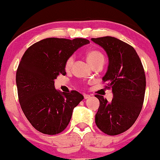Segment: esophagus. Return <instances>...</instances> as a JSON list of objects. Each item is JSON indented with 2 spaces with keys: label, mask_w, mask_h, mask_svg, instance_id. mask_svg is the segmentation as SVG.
I'll return each instance as SVG.
<instances>
[{
  "label": "esophagus",
  "mask_w": 160,
  "mask_h": 160,
  "mask_svg": "<svg viewBox=\"0 0 160 160\" xmlns=\"http://www.w3.org/2000/svg\"><path fill=\"white\" fill-rule=\"evenodd\" d=\"M91 96L89 95V94H84V98L85 99H88V98H90Z\"/></svg>",
  "instance_id": "34e87169"
}]
</instances>
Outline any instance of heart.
Wrapping results in <instances>:
<instances>
[{
	"instance_id": "obj_1",
	"label": "heart",
	"mask_w": 160,
	"mask_h": 160,
	"mask_svg": "<svg viewBox=\"0 0 160 160\" xmlns=\"http://www.w3.org/2000/svg\"><path fill=\"white\" fill-rule=\"evenodd\" d=\"M85 58L89 65L92 66L93 65L96 64L98 62H104V55L101 53L100 51L97 49H90L85 53ZM73 64V58L70 57L66 61L65 63V69L66 71H68L71 68Z\"/></svg>"
}]
</instances>
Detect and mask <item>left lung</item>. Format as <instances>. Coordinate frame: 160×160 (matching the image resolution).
Masks as SVG:
<instances>
[{"mask_svg":"<svg viewBox=\"0 0 160 160\" xmlns=\"http://www.w3.org/2000/svg\"><path fill=\"white\" fill-rule=\"evenodd\" d=\"M105 50L108 57L107 72L103 77L113 99L108 102L96 94L100 101L95 123L108 135H118L128 130L141 111L146 89V76L140 57L133 47L112 37L92 38Z\"/></svg>","mask_w":160,"mask_h":160,"instance_id":"obj_1","label":"left lung"}]
</instances>
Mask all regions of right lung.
<instances>
[{
  "label": "right lung",
  "instance_id": "obj_1",
  "mask_svg": "<svg viewBox=\"0 0 160 160\" xmlns=\"http://www.w3.org/2000/svg\"><path fill=\"white\" fill-rule=\"evenodd\" d=\"M86 39L47 38L36 42L23 54L16 74L20 107L32 126L55 135L66 128L73 109L84 99L76 91L65 93L55 88L54 80L65 75V63Z\"/></svg>",
  "mask_w": 160,
  "mask_h": 160
}]
</instances>
